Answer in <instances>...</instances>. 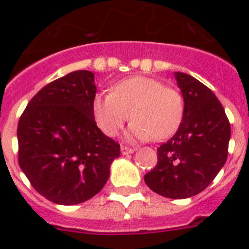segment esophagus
Returning a JSON list of instances; mask_svg holds the SVG:
<instances>
[{"mask_svg": "<svg viewBox=\"0 0 249 249\" xmlns=\"http://www.w3.org/2000/svg\"><path fill=\"white\" fill-rule=\"evenodd\" d=\"M133 152H135L133 148H129V147L126 146H121V153H122V155H129V153H133Z\"/></svg>", "mask_w": 249, "mask_h": 249, "instance_id": "34e87169", "label": "esophagus"}]
</instances>
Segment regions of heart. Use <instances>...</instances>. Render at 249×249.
Segmentation results:
<instances>
[{"instance_id": "heart-1", "label": "heart", "mask_w": 249, "mask_h": 249, "mask_svg": "<svg viewBox=\"0 0 249 249\" xmlns=\"http://www.w3.org/2000/svg\"><path fill=\"white\" fill-rule=\"evenodd\" d=\"M92 112L97 126L109 137L117 135L131 116L128 140L164 141L181 126L184 100L181 92L162 81L135 76L116 83L112 92L96 94Z\"/></svg>"}]
</instances>
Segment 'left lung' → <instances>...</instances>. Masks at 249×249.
Instances as JSON below:
<instances>
[{
  "label": "left lung",
  "instance_id": "1",
  "mask_svg": "<svg viewBox=\"0 0 249 249\" xmlns=\"http://www.w3.org/2000/svg\"><path fill=\"white\" fill-rule=\"evenodd\" d=\"M175 77L184 100L183 120L175 136L157 148L158 162L144 182L163 197L183 199L206 190L224 166L231 124L207 86L183 72Z\"/></svg>",
  "mask_w": 249,
  "mask_h": 249
}]
</instances>
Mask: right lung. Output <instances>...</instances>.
<instances>
[{
  "instance_id": "1",
  "label": "right lung",
  "mask_w": 249,
  "mask_h": 249,
  "mask_svg": "<svg viewBox=\"0 0 249 249\" xmlns=\"http://www.w3.org/2000/svg\"><path fill=\"white\" fill-rule=\"evenodd\" d=\"M94 74L74 71L45 86L22 113L18 163L32 187L57 204L97 195L109 177L120 144L96 124Z\"/></svg>"
}]
</instances>
